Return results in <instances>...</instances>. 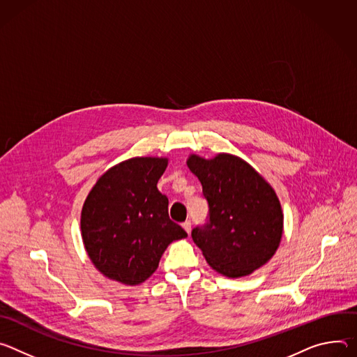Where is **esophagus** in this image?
<instances>
[{"label":"esophagus","mask_w":357,"mask_h":357,"mask_svg":"<svg viewBox=\"0 0 357 357\" xmlns=\"http://www.w3.org/2000/svg\"><path fill=\"white\" fill-rule=\"evenodd\" d=\"M181 225H183V228L185 229V232L190 234V231H191V222H190V221H185V222H183Z\"/></svg>","instance_id":"esophagus-1"}]
</instances>
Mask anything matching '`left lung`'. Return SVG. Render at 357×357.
<instances>
[{"label":"left lung","mask_w":357,"mask_h":357,"mask_svg":"<svg viewBox=\"0 0 357 357\" xmlns=\"http://www.w3.org/2000/svg\"><path fill=\"white\" fill-rule=\"evenodd\" d=\"M190 172L203 185L210 221L191 232L208 265L228 278H241L264 266L278 250L284 213L271 184L241 157L190 154Z\"/></svg>","instance_id":"left-lung-1"}]
</instances>
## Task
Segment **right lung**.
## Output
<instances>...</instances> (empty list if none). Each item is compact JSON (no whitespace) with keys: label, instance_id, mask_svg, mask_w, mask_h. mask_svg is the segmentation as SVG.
Listing matches in <instances>:
<instances>
[{"label":"right lung","instance_id":"1","mask_svg":"<svg viewBox=\"0 0 357 357\" xmlns=\"http://www.w3.org/2000/svg\"><path fill=\"white\" fill-rule=\"evenodd\" d=\"M167 165V157H132L105 172L86 197L82 241L95 268L112 281L144 282L166 248L187 236L157 190Z\"/></svg>","mask_w":357,"mask_h":357}]
</instances>
